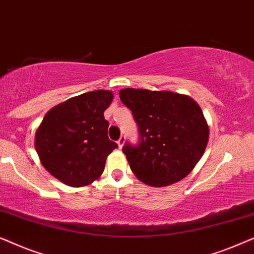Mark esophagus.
I'll use <instances>...</instances> for the list:
<instances>
[{
  "label": "esophagus",
  "instance_id": "34e87169",
  "mask_svg": "<svg viewBox=\"0 0 254 254\" xmlns=\"http://www.w3.org/2000/svg\"><path fill=\"white\" fill-rule=\"evenodd\" d=\"M124 144H125V136H121L119 140H118V145H119V148L121 149L124 147Z\"/></svg>",
  "mask_w": 254,
  "mask_h": 254
}]
</instances>
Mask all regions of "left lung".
Listing matches in <instances>:
<instances>
[{
  "mask_svg": "<svg viewBox=\"0 0 254 254\" xmlns=\"http://www.w3.org/2000/svg\"><path fill=\"white\" fill-rule=\"evenodd\" d=\"M119 96L140 129V143L123 148L137 179L164 187L185 178L202 157L209 138L199 104L190 96L165 90L127 88Z\"/></svg>",
  "mask_w": 254,
  "mask_h": 254,
  "instance_id": "obj_1",
  "label": "left lung"
}]
</instances>
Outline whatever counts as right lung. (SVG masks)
<instances>
[{"label": "right lung", "instance_id": "add662e5", "mask_svg": "<svg viewBox=\"0 0 254 254\" xmlns=\"http://www.w3.org/2000/svg\"><path fill=\"white\" fill-rule=\"evenodd\" d=\"M113 92L96 90L72 97L46 113L34 135L41 164L52 176L71 187L92 184L102 176L116 142L109 140L104 111Z\"/></svg>", "mask_w": 254, "mask_h": 254}]
</instances>
